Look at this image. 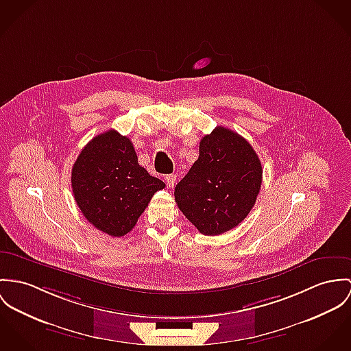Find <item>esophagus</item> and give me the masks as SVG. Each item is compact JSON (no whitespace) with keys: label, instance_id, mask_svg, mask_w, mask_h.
Returning a JSON list of instances; mask_svg holds the SVG:
<instances>
[{"label":"esophagus","instance_id":"esophagus-1","mask_svg":"<svg viewBox=\"0 0 351 351\" xmlns=\"http://www.w3.org/2000/svg\"><path fill=\"white\" fill-rule=\"evenodd\" d=\"M176 181H177V176H176V174H167V176L165 177V182H166V185H167L169 188H174Z\"/></svg>","mask_w":351,"mask_h":351}]
</instances>
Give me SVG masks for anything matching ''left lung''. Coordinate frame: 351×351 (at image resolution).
<instances>
[{
	"mask_svg": "<svg viewBox=\"0 0 351 351\" xmlns=\"http://www.w3.org/2000/svg\"><path fill=\"white\" fill-rule=\"evenodd\" d=\"M261 180V162L250 142L219 126L201 139L199 157L177 184L174 197L199 233L217 236L248 216Z\"/></svg>",
	"mask_w": 351,
	"mask_h": 351,
	"instance_id": "8db88e82",
	"label": "left lung"
}]
</instances>
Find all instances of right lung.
<instances>
[{"label": "right lung", "instance_id": "add662e5", "mask_svg": "<svg viewBox=\"0 0 351 351\" xmlns=\"http://www.w3.org/2000/svg\"><path fill=\"white\" fill-rule=\"evenodd\" d=\"M72 191L83 216L96 229L128 233L165 182L138 163L128 136L108 130L93 138L72 167Z\"/></svg>", "mask_w": 351, "mask_h": 351}]
</instances>
